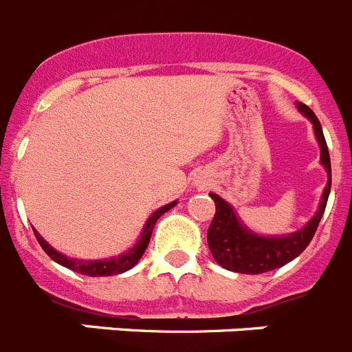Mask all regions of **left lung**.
<instances>
[{"instance_id":"obj_1","label":"left lung","mask_w":352,"mask_h":352,"mask_svg":"<svg viewBox=\"0 0 352 352\" xmlns=\"http://www.w3.org/2000/svg\"><path fill=\"white\" fill-rule=\"evenodd\" d=\"M298 109L314 123V132L321 146V162L328 170V183L322 194L321 206L316 217L301 231L282 236V238H264L245 229L241 222L236 219L232 208L219 195L210 194V197L214 201V217L208 227V245H210L214 261L229 272L259 275V273L282 268L284 264L291 263L309 247L317 231V226L321 222L326 203H328L329 188H331V164H329L328 144H326L321 123L312 109L301 102H298Z\"/></svg>"}]
</instances>
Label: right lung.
Wrapping results in <instances>:
<instances>
[{"label": "right lung", "instance_id": "right-lung-1", "mask_svg": "<svg viewBox=\"0 0 352 352\" xmlns=\"http://www.w3.org/2000/svg\"><path fill=\"white\" fill-rule=\"evenodd\" d=\"M174 204L176 203L166 204V206H162L160 210L155 211V213L149 217L148 222H146L144 231H142V236H141V239L138 241V245H135L133 248H130V250L126 252V254H123V256L111 257V259H104V261L70 259V257L63 256V254H60V252H56L54 248H52L51 245H49L47 241H45V239H43L36 231H35V236H36V239H38L40 247L43 248V252H45V254H47L52 261H56L58 264L65 266V268L74 270V272L82 273V275H88V276L120 275V273L129 272L130 268H133V266L138 264V261L141 259L142 254H144V250H146V247H148L149 238H151V232H153V227H155V223H157V220L160 219L162 214L166 213V211H169Z\"/></svg>", "mask_w": 352, "mask_h": 352}]
</instances>
